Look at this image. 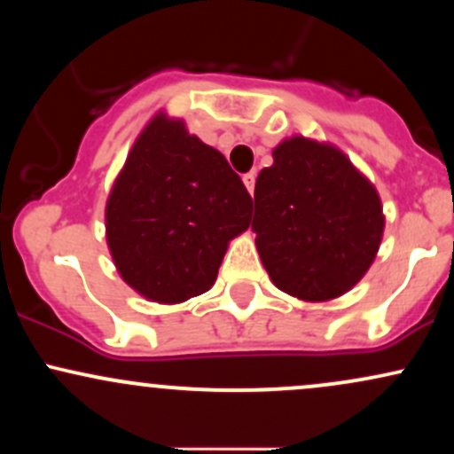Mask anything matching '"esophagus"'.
<instances>
[{
  "mask_svg": "<svg viewBox=\"0 0 454 454\" xmlns=\"http://www.w3.org/2000/svg\"><path fill=\"white\" fill-rule=\"evenodd\" d=\"M243 184H245V187H247L249 194H254V187H256V173L243 175Z\"/></svg>",
  "mask_w": 454,
  "mask_h": 454,
  "instance_id": "1",
  "label": "esophagus"
}]
</instances>
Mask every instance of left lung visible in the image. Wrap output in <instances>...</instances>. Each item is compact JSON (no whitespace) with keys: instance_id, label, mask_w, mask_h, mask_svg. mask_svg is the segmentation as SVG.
<instances>
[{"instance_id":"obj_1","label":"left lung","mask_w":454,"mask_h":454,"mask_svg":"<svg viewBox=\"0 0 454 454\" xmlns=\"http://www.w3.org/2000/svg\"><path fill=\"white\" fill-rule=\"evenodd\" d=\"M252 231L269 278L303 301L354 288L372 267L384 232L376 187L331 145L284 140L260 170Z\"/></svg>"}]
</instances>
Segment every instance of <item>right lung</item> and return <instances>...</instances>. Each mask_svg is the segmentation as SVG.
<instances>
[{"label": "right lung", "instance_id": "1", "mask_svg": "<svg viewBox=\"0 0 454 454\" xmlns=\"http://www.w3.org/2000/svg\"><path fill=\"white\" fill-rule=\"evenodd\" d=\"M252 196L217 149L155 114L106 202V241L128 286L158 303L211 288L228 241L249 228Z\"/></svg>", "mask_w": 454, "mask_h": 454}]
</instances>
